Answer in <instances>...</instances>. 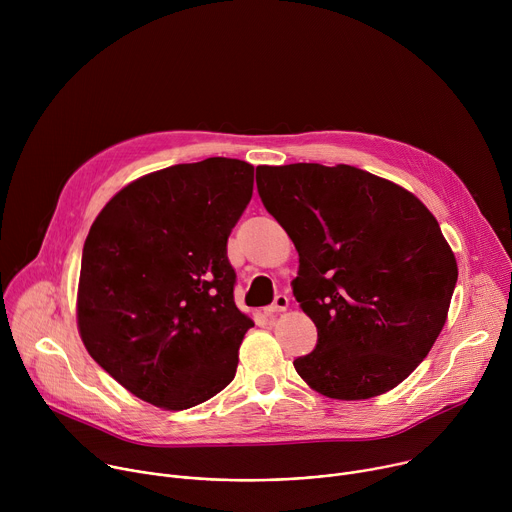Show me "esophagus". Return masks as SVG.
Listing matches in <instances>:
<instances>
[{"label":"esophagus","instance_id":"obj_1","mask_svg":"<svg viewBox=\"0 0 512 512\" xmlns=\"http://www.w3.org/2000/svg\"><path fill=\"white\" fill-rule=\"evenodd\" d=\"M287 306H289V298L287 296H283V294H279V296H275V300H273V304L267 308V314H277V312H285L287 310Z\"/></svg>","mask_w":512,"mask_h":512}]
</instances>
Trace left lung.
Listing matches in <instances>:
<instances>
[{
	"mask_svg": "<svg viewBox=\"0 0 512 512\" xmlns=\"http://www.w3.org/2000/svg\"><path fill=\"white\" fill-rule=\"evenodd\" d=\"M265 208L300 255L291 281L318 328L294 360L324 397L360 401L403 383L440 336L458 263L409 190L354 166H257Z\"/></svg>",
	"mask_w": 512,
	"mask_h": 512,
	"instance_id": "1",
	"label": "left lung"
}]
</instances>
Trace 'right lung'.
<instances>
[{
    "instance_id": "obj_1",
    "label": "right lung",
    "mask_w": 512,
    "mask_h": 512,
    "mask_svg": "<svg viewBox=\"0 0 512 512\" xmlns=\"http://www.w3.org/2000/svg\"><path fill=\"white\" fill-rule=\"evenodd\" d=\"M253 166L208 158L145 174L99 212L83 249L77 326L129 393L166 411L221 393L253 326L233 296L227 239Z\"/></svg>"
}]
</instances>
